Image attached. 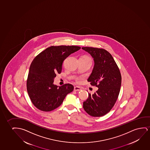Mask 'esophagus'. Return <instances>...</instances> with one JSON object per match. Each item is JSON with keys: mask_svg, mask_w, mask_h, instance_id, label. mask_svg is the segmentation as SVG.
Masks as SVG:
<instances>
[{"mask_svg": "<svg viewBox=\"0 0 150 150\" xmlns=\"http://www.w3.org/2000/svg\"><path fill=\"white\" fill-rule=\"evenodd\" d=\"M74 90L75 91H80L82 90V88L79 86H75V87H74Z\"/></svg>", "mask_w": 150, "mask_h": 150, "instance_id": "34e87169", "label": "esophagus"}]
</instances>
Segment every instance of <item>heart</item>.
<instances>
[{
  "label": "heart",
  "mask_w": 150,
  "mask_h": 150,
  "mask_svg": "<svg viewBox=\"0 0 150 150\" xmlns=\"http://www.w3.org/2000/svg\"><path fill=\"white\" fill-rule=\"evenodd\" d=\"M83 58H87V59H90V58H88V57H83Z\"/></svg>",
  "instance_id": "b5f03b06"
}]
</instances>
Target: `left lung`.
Wrapping results in <instances>:
<instances>
[{
  "mask_svg": "<svg viewBox=\"0 0 150 150\" xmlns=\"http://www.w3.org/2000/svg\"><path fill=\"white\" fill-rule=\"evenodd\" d=\"M82 49L90 54L94 62L88 81L98 88L94 94L88 93L83 108L92 116H103L111 111L117 100L121 87V74L112 56L106 50L92 47Z\"/></svg>",
  "mask_w": 150,
  "mask_h": 150,
  "instance_id": "obj_1",
  "label": "left lung"
}]
</instances>
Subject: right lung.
<instances>
[{
    "label": "right lung",
    "instance_id": "1",
    "mask_svg": "<svg viewBox=\"0 0 150 150\" xmlns=\"http://www.w3.org/2000/svg\"><path fill=\"white\" fill-rule=\"evenodd\" d=\"M78 46H51L34 59L30 67L27 88L33 105L41 111L49 112L59 107L66 95L72 92V84L58 86L54 84L56 74L62 71L66 58L77 51Z\"/></svg>",
    "mask_w": 150,
    "mask_h": 150
}]
</instances>
